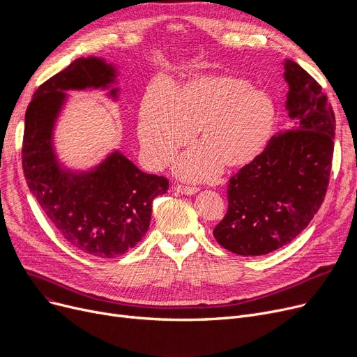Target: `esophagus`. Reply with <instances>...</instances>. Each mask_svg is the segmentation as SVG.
Instances as JSON below:
<instances>
[{"instance_id":"obj_1","label":"esophagus","mask_w":357,"mask_h":357,"mask_svg":"<svg viewBox=\"0 0 357 357\" xmlns=\"http://www.w3.org/2000/svg\"><path fill=\"white\" fill-rule=\"evenodd\" d=\"M175 191L178 194H182V195H194L198 192V188L197 186H191V185H182V183H178L175 186Z\"/></svg>"}]
</instances>
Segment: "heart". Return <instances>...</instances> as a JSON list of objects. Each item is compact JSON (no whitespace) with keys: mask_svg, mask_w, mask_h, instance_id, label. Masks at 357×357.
<instances>
[{"mask_svg":"<svg viewBox=\"0 0 357 357\" xmlns=\"http://www.w3.org/2000/svg\"><path fill=\"white\" fill-rule=\"evenodd\" d=\"M276 101L250 79L233 73L204 75L182 86L150 89L139 109V137L150 167L162 169L195 133L198 147L185 155L176 172L208 179L240 171L269 147L278 126Z\"/></svg>","mask_w":357,"mask_h":357,"instance_id":"b5f03b06","label":"heart"}]
</instances>
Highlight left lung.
<instances>
[{
  "mask_svg": "<svg viewBox=\"0 0 357 357\" xmlns=\"http://www.w3.org/2000/svg\"><path fill=\"white\" fill-rule=\"evenodd\" d=\"M289 128L266 152L230 178L227 214L213 234L236 255L271 253L301 233L324 201L334 152L335 119L311 75L285 61Z\"/></svg>",
  "mask_w": 357,
  "mask_h": 357,
  "instance_id": "obj_1",
  "label": "left lung"
}]
</instances>
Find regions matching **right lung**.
<instances>
[{
    "instance_id": "add662e5",
    "label": "right lung",
    "mask_w": 357,
    "mask_h": 357,
    "mask_svg": "<svg viewBox=\"0 0 357 357\" xmlns=\"http://www.w3.org/2000/svg\"><path fill=\"white\" fill-rule=\"evenodd\" d=\"M116 69L98 58H79L42 84L30 101L22 147L29 188L54 229L70 246L89 256L116 257L133 249L149 230L152 202L167 191L165 176L149 175L120 152L93 171L62 169L52 131L68 89L108 88ZM117 88L111 89L116 97Z\"/></svg>"
}]
</instances>
